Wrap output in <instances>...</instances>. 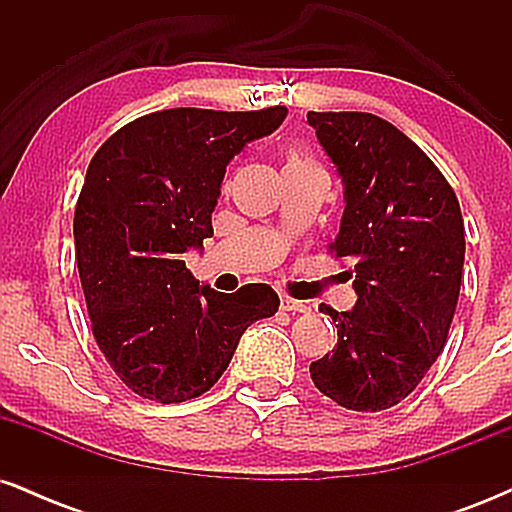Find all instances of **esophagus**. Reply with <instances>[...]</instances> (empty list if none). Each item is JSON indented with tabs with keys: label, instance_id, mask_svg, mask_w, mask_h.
<instances>
[{
	"label": "esophagus",
	"instance_id": "1",
	"mask_svg": "<svg viewBox=\"0 0 512 512\" xmlns=\"http://www.w3.org/2000/svg\"><path fill=\"white\" fill-rule=\"evenodd\" d=\"M281 308L289 310V313H310V305L303 301H296L291 296H281Z\"/></svg>",
	"mask_w": 512,
	"mask_h": 512
}]
</instances>
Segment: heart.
Here are the masks:
<instances>
[{
    "instance_id": "heart-1",
    "label": "heart",
    "mask_w": 512,
    "mask_h": 512,
    "mask_svg": "<svg viewBox=\"0 0 512 512\" xmlns=\"http://www.w3.org/2000/svg\"><path fill=\"white\" fill-rule=\"evenodd\" d=\"M291 163H308L301 154H296V151H291L289 158H286V166H291Z\"/></svg>"
}]
</instances>
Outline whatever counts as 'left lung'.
<instances>
[{
    "mask_svg": "<svg viewBox=\"0 0 512 512\" xmlns=\"http://www.w3.org/2000/svg\"><path fill=\"white\" fill-rule=\"evenodd\" d=\"M344 182L330 250L351 262L356 305L322 308L337 322L332 354L310 363L322 395L383 411L414 392L443 351L464 264V221L436 163L370 113H308Z\"/></svg>",
    "mask_w": 512,
    "mask_h": 512,
    "instance_id": "left-lung-1",
    "label": "left lung"
}]
</instances>
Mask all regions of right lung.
Returning <instances> with one entry per match:
<instances>
[{"instance_id": "add662e5", "label": "right lung", "mask_w": 512, "mask_h": 512, "mask_svg": "<svg viewBox=\"0 0 512 512\" xmlns=\"http://www.w3.org/2000/svg\"><path fill=\"white\" fill-rule=\"evenodd\" d=\"M286 113L158 110L117 129L88 163L76 264L98 349L134 395L161 404L204 395L243 332L279 310L267 284L199 286L182 252L214 236L211 211L231 158Z\"/></svg>"}]
</instances>
